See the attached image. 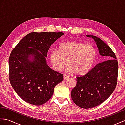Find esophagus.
Listing matches in <instances>:
<instances>
[{
	"mask_svg": "<svg viewBox=\"0 0 125 125\" xmlns=\"http://www.w3.org/2000/svg\"><path fill=\"white\" fill-rule=\"evenodd\" d=\"M69 77V76L68 75H67V74H64V75H63V78H64V79H67V78H68Z\"/></svg>",
	"mask_w": 125,
	"mask_h": 125,
	"instance_id": "1",
	"label": "esophagus"
}]
</instances>
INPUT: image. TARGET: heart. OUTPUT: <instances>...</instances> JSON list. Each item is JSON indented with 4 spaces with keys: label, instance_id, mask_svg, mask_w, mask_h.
Masks as SVG:
<instances>
[{
    "label": "heart",
    "instance_id": "heart-1",
    "mask_svg": "<svg viewBox=\"0 0 125 125\" xmlns=\"http://www.w3.org/2000/svg\"><path fill=\"white\" fill-rule=\"evenodd\" d=\"M96 56V49L92 45L68 41L60 44L58 50H52L50 58L56 71H62L68 63V71L83 75L91 69Z\"/></svg>",
    "mask_w": 125,
    "mask_h": 125
}]
</instances>
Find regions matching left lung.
Here are the masks:
<instances>
[{
  "label": "left lung",
  "instance_id": "obj_1",
  "mask_svg": "<svg viewBox=\"0 0 125 125\" xmlns=\"http://www.w3.org/2000/svg\"><path fill=\"white\" fill-rule=\"evenodd\" d=\"M86 36L94 40L100 55L108 59L98 63L85 75L77 76L76 85L71 92V98L78 106L87 109L103 103L115 90L118 62L115 52L100 38Z\"/></svg>",
  "mask_w": 125,
  "mask_h": 125
}]
</instances>
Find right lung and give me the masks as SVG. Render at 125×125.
<instances>
[{
	"mask_svg": "<svg viewBox=\"0 0 125 125\" xmlns=\"http://www.w3.org/2000/svg\"><path fill=\"white\" fill-rule=\"evenodd\" d=\"M63 34L62 32L30 33L10 52V83L26 102L36 106L44 104L52 97L55 86L63 81V74L50 69L45 57L51 45ZM31 55L33 57V61L30 60Z\"/></svg>",
	"mask_w": 125,
	"mask_h": 125,
	"instance_id": "add662e5",
	"label": "right lung"
}]
</instances>
